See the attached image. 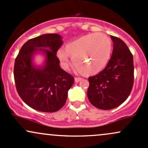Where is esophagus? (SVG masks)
I'll use <instances>...</instances> for the list:
<instances>
[{
	"mask_svg": "<svg viewBox=\"0 0 148 148\" xmlns=\"http://www.w3.org/2000/svg\"><path fill=\"white\" fill-rule=\"evenodd\" d=\"M81 80H82V78H81V77H75V82L76 83L80 82Z\"/></svg>",
	"mask_w": 148,
	"mask_h": 148,
	"instance_id": "obj_1",
	"label": "esophagus"
}]
</instances>
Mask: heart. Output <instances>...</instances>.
Returning <instances> with one entry per match:
<instances>
[{
	"label": "heart",
	"instance_id": "obj_1",
	"mask_svg": "<svg viewBox=\"0 0 148 148\" xmlns=\"http://www.w3.org/2000/svg\"><path fill=\"white\" fill-rule=\"evenodd\" d=\"M112 42L104 34L90 33L81 36L59 49L57 56L64 68L70 63L69 56L76 69L85 75H95L102 71L110 60Z\"/></svg>",
	"mask_w": 148,
	"mask_h": 148
}]
</instances>
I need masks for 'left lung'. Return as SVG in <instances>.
Listing matches in <instances>:
<instances>
[{
	"instance_id": "8db88e82",
	"label": "left lung",
	"mask_w": 148,
	"mask_h": 148,
	"mask_svg": "<svg viewBox=\"0 0 148 148\" xmlns=\"http://www.w3.org/2000/svg\"><path fill=\"white\" fill-rule=\"evenodd\" d=\"M114 48L107 66L97 75L88 78L89 101L103 110L114 109L123 103L133 88V57L124 42L111 36Z\"/></svg>"
}]
</instances>
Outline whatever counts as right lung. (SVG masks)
Returning a JSON list of instances; mask_svg holds the SVG:
<instances>
[{"instance_id":"obj_1","label":"right lung","mask_w":148,"mask_h":148,"mask_svg":"<svg viewBox=\"0 0 148 148\" xmlns=\"http://www.w3.org/2000/svg\"><path fill=\"white\" fill-rule=\"evenodd\" d=\"M63 43L59 34H42L25 42L15 59L14 78L17 93L35 110L55 112L61 109L73 85V77L62 69L56 56ZM38 52L45 56L42 66L33 63Z\"/></svg>"}]
</instances>
